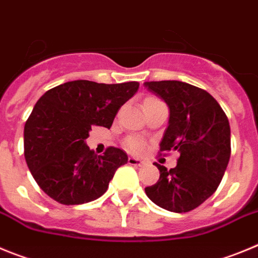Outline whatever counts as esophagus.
I'll return each instance as SVG.
<instances>
[{
  "label": "esophagus",
  "instance_id": "34e87169",
  "mask_svg": "<svg viewBox=\"0 0 258 258\" xmlns=\"http://www.w3.org/2000/svg\"><path fill=\"white\" fill-rule=\"evenodd\" d=\"M144 163H145V161H144V159H140V158H128V164H131V166H143Z\"/></svg>",
  "mask_w": 258,
  "mask_h": 258
}]
</instances>
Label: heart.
Instances as JSON below:
<instances>
[{"label": "heart", "instance_id": "1", "mask_svg": "<svg viewBox=\"0 0 258 258\" xmlns=\"http://www.w3.org/2000/svg\"><path fill=\"white\" fill-rule=\"evenodd\" d=\"M126 148L132 153H140L144 149V145L140 140L132 138L126 141Z\"/></svg>", "mask_w": 258, "mask_h": 258}]
</instances>
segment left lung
<instances>
[{"instance_id":"8db88e82","label":"left lung","mask_w":258,"mask_h":258,"mask_svg":"<svg viewBox=\"0 0 258 258\" xmlns=\"http://www.w3.org/2000/svg\"><path fill=\"white\" fill-rule=\"evenodd\" d=\"M168 105L161 152L177 150L175 168L155 163L161 176L145 187L148 198L171 212H189L210 198L230 159V124L220 104L204 90L181 81L145 82Z\"/></svg>"}]
</instances>
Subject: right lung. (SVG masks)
Masks as SVG:
<instances>
[{"label":"right lung","mask_w":258,"mask_h":258,"mask_svg":"<svg viewBox=\"0 0 258 258\" xmlns=\"http://www.w3.org/2000/svg\"><path fill=\"white\" fill-rule=\"evenodd\" d=\"M139 82L106 85L77 80L39 97L24 127V155L38 186L61 204L101 197L128 157L118 148L96 155L86 144L91 126L112 127L115 114Z\"/></svg>","instance_id":"add662e5"}]
</instances>
